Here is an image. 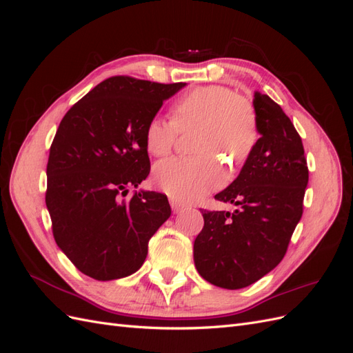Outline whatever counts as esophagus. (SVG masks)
<instances>
[{"instance_id":"1","label":"esophagus","mask_w":353,"mask_h":353,"mask_svg":"<svg viewBox=\"0 0 353 353\" xmlns=\"http://www.w3.org/2000/svg\"><path fill=\"white\" fill-rule=\"evenodd\" d=\"M170 208H172V210H174L175 213H178V212H181V210H184V205H181V203L176 201L175 199H170Z\"/></svg>"}]
</instances>
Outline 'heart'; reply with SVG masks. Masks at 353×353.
Wrapping results in <instances>:
<instances>
[{
  "mask_svg": "<svg viewBox=\"0 0 353 353\" xmlns=\"http://www.w3.org/2000/svg\"><path fill=\"white\" fill-rule=\"evenodd\" d=\"M174 121L153 116L144 130V143L153 156H165L179 131L200 128L199 157H169L153 168V183L172 199L188 203L201 199L225 178L219 159L241 165L258 143V116L253 105L219 85L199 87L181 97L172 108Z\"/></svg>",
  "mask_w": 353,
  "mask_h": 353,
  "instance_id": "heart-1",
  "label": "heart"
}]
</instances>
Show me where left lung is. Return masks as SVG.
I'll return each instance as SVG.
<instances>
[{"instance_id": "8db88e82", "label": "left lung", "mask_w": 353, "mask_h": 353, "mask_svg": "<svg viewBox=\"0 0 353 353\" xmlns=\"http://www.w3.org/2000/svg\"><path fill=\"white\" fill-rule=\"evenodd\" d=\"M259 140L239 176L215 196L234 212L201 210L194 265L210 284L237 290L281 262L302 218L307 166L302 138L279 104L254 92Z\"/></svg>"}]
</instances>
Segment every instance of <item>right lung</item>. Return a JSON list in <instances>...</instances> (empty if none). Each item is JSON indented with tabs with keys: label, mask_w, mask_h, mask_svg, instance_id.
Returning a JSON list of instances; mask_svg holds the SVG:
<instances>
[{
	"label": "right lung",
	"mask_w": 353,
	"mask_h": 353,
	"mask_svg": "<svg viewBox=\"0 0 353 353\" xmlns=\"http://www.w3.org/2000/svg\"><path fill=\"white\" fill-rule=\"evenodd\" d=\"M187 83L113 77L63 117L50 148L46 203L60 250L99 281L141 268L148 240L170 216L168 197L134 191L150 174L147 122Z\"/></svg>",
	"instance_id": "add662e5"
}]
</instances>
